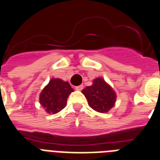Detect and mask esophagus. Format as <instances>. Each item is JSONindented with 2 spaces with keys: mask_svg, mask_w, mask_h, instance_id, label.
Segmentation results:
<instances>
[{
  "mask_svg": "<svg viewBox=\"0 0 160 160\" xmlns=\"http://www.w3.org/2000/svg\"><path fill=\"white\" fill-rule=\"evenodd\" d=\"M83 88H84V85H79V86H76V87H75V90H82Z\"/></svg>",
  "mask_w": 160,
  "mask_h": 160,
  "instance_id": "1",
  "label": "esophagus"
}]
</instances>
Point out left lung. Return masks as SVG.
<instances>
[{"mask_svg":"<svg viewBox=\"0 0 160 160\" xmlns=\"http://www.w3.org/2000/svg\"><path fill=\"white\" fill-rule=\"evenodd\" d=\"M82 93L90 107L100 113H107L116 102V93L103 78L95 79L92 85L85 87Z\"/></svg>","mask_w":160,"mask_h":160,"instance_id":"left-lung-1","label":"left lung"}]
</instances>
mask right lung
<instances>
[{
    "instance_id": "1",
    "label": "right lung",
    "mask_w": 160,
    "mask_h": 160,
    "mask_svg": "<svg viewBox=\"0 0 160 160\" xmlns=\"http://www.w3.org/2000/svg\"><path fill=\"white\" fill-rule=\"evenodd\" d=\"M74 89L67 81L52 78L40 94V104L48 114H55L66 105L67 99Z\"/></svg>"
}]
</instances>
